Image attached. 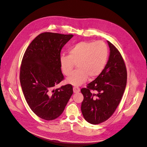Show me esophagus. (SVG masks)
I'll return each mask as SVG.
<instances>
[{"instance_id":"esophagus-1","label":"esophagus","mask_w":147,"mask_h":147,"mask_svg":"<svg viewBox=\"0 0 147 147\" xmlns=\"http://www.w3.org/2000/svg\"><path fill=\"white\" fill-rule=\"evenodd\" d=\"M80 91V88L78 87H77V86H74L73 87V91H74V93L78 92Z\"/></svg>"}]
</instances>
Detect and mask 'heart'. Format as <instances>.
<instances>
[{"instance_id": "1", "label": "heart", "mask_w": 147, "mask_h": 147, "mask_svg": "<svg viewBox=\"0 0 147 147\" xmlns=\"http://www.w3.org/2000/svg\"><path fill=\"white\" fill-rule=\"evenodd\" d=\"M108 48L101 41L96 42H81L72 46L69 55H61L59 61L64 75L71 74L75 64L78 70L67 80L69 83L78 86L84 83L88 77L95 78L102 71L108 57Z\"/></svg>"}]
</instances>
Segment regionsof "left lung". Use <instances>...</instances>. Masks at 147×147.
<instances>
[{
	"instance_id": "left-lung-1",
	"label": "left lung",
	"mask_w": 147,
	"mask_h": 147,
	"mask_svg": "<svg viewBox=\"0 0 147 147\" xmlns=\"http://www.w3.org/2000/svg\"><path fill=\"white\" fill-rule=\"evenodd\" d=\"M110 54L105 68L86 88L81 89L84 99L81 110L87 122L98 124L107 120L119 105L127 84V72L118 50L107 41Z\"/></svg>"
}]
</instances>
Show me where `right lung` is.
Masks as SVG:
<instances>
[{
    "label": "right lung",
    "mask_w": 147,
    "mask_h": 147,
    "mask_svg": "<svg viewBox=\"0 0 147 147\" xmlns=\"http://www.w3.org/2000/svg\"><path fill=\"white\" fill-rule=\"evenodd\" d=\"M73 34L44 32L30 43L23 55L20 82L26 101L33 112L53 120L63 112L73 94V86L54 89L64 79L60 65V52Z\"/></svg>",
    "instance_id": "add662e5"
}]
</instances>
